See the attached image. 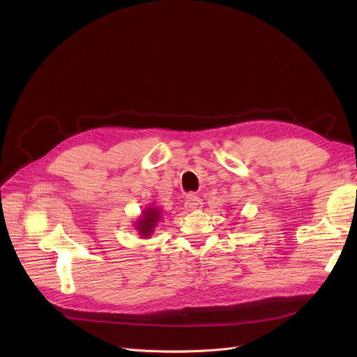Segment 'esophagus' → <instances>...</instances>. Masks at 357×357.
Listing matches in <instances>:
<instances>
[{
    "mask_svg": "<svg viewBox=\"0 0 357 357\" xmlns=\"http://www.w3.org/2000/svg\"><path fill=\"white\" fill-rule=\"evenodd\" d=\"M185 208L189 209V211H197L199 208H202V201L198 195H194V194H189L186 197V202H185Z\"/></svg>",
    "mask_w": 357,
    "mask_h": 357,
    "instance_id": "1",
    "label": "esophagus"
}]
</instances>
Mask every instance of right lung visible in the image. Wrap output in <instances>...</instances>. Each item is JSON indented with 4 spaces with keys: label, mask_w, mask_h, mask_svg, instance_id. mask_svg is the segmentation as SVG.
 Returning <instances> with one entry per match:
<instances>
[{
    "label": "right lung",
    "mask_w": 357,
    "mask_h": 357,
    "mask_svg": "<svg viewBox=\"0 0 357 357\" xmlns=\"http://www.w3.org/2000/svg\"><path fill=\"white\" fill-rule=\"evenodd\" d=\"M160 220H162V215L159 209H156L155 206L146 208L145 211H142V218H139V221L136 222V229L142 236H144V238H148V236L152 235L153 228Z\"/></svg>",
    "instance_id": "right-lung-1"
}]
</instances>
